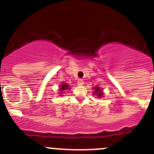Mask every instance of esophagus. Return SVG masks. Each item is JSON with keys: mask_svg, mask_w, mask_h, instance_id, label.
I'll return each instance as SVG.
<instances>
[{"mask_svg": "<svg viewBox=\"0 0 154 154\" xmlns=\"http://www.w3.org/2000/svg\"><path fill=\"white\" fill-rule=\"evenodd\" d=\"M77 83H78V85L83 86V85L84 84V82H83V80H82V79H79V80H77Z\"/></svg>", "mask_w": 154, "mask_h": 154, "instance_id": "34e87169", "label": "esophagus"}]
</instances>
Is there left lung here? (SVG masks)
<instances>
[{"label":"left lung","instance_id":"1","mask_svg":"<svg viewBox=\"0 0 154 154\" xmlns=\"http://www.w3.org/2000/svg\"><path fill=\"white\" fill-rule=\"evenodd\" d=\"M94 95L95 94V95L97 96V97H100V98L103 94V91H102L100 88H98V87H94Z\"/></svg>","mask_w":154,"mask_h":154}]
</instances>
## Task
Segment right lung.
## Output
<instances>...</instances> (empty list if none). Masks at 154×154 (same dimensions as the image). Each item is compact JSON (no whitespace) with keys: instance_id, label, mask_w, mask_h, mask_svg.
Returning a JSON list of instances; mask_svg holds the SVG:
<instances>
[{"instance_id":"obj_1","label":"right lung","mask_w":154,"mask_h":154,"mask_svg":"<svg viewBox=\"0 0 154 154\" xmlns=\"http://www.w3.org/2000/svg\"><path fill=\"white\" fill-rule=\"evenodd\" d=\"M60 89H59V90L61 91V93H63V91H64V90H67V89H68V88H69V86H68L67 83H63L62 85H60ZM61 96H63V95H61Z\"/></svg>"}]
</instances>
